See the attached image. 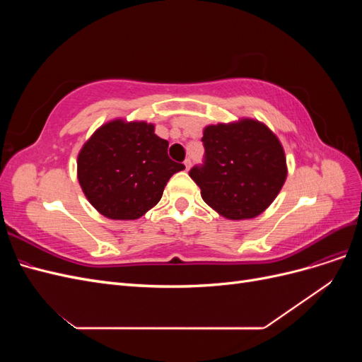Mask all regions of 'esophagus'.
Returning <instances> with one entry per match:
<instances>
[{
	"instance_id": "34e87169",
	"label": "esophagus",
	"mask_w": 362,
	"mask_h": 362,
	"mask_svg": "<svg viewBox=\"0 0 362 362\" xmlns=\"http://www.w3.org/2000/svg\"><path fill=\"white\" fill-rule=\"evenodd\" d=\"M184 166H185V170H189L190 168H192V160L190 158H187L184 161Z\"/></svg>"
}]
</instances>
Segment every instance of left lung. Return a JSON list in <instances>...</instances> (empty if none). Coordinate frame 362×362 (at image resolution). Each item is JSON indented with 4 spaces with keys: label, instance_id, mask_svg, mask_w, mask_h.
<instances>
[{
    "label": "left lung",
    "instance_id": "1",
    "mask_svg": "<svg viewBox=\"0 0 362 362\" xmlns=\"http://www.w3.org/2000/svg\"><path fill=\"white\" fill-rule=\"evenodd\" d=\"M205 164L190 170L201 196L229 221H246L266 211L287 180L281 140L257 119L204 128Z\"/></svg>",
    "mask_w": 362,
    "mask_h": 362
}]
</instances>
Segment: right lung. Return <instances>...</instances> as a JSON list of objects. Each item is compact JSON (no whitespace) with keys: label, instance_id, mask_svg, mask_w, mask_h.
<instances>
[{"label":"right lung","instance_id":"add662e5","mask_svg":"<svg viewBox=\"0 0 362 362\" xmlns=\"http://www.w3.org/2000/svg\"><path fill=\"white\" fill-rule=\"evenodd\" d=\"M169 141L145 120L116 117L84 141L76 158V177L87 201L113 221H136L163 196L173 173L184 164L168 156Z\"/></svg>","mask_w":362,"mask_h":362}]
</instances>
